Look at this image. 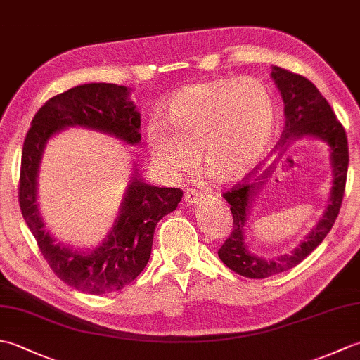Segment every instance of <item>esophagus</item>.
Listing matches in <instances>:
<instances>
[{"label": "esophagus", "instance_id": "1", "mask_svg": "<svg viewBox=\"0 0 360 360\" xmlns=\"http://www.w3.org/2000/svg\"><path fill=\"white\" fill-rule=\"evenodd\" d=\"M202 200H204L202 193L196 192V190H193V188H187V190H186V193H184V201H186L187 204L196 205V204H201V202H202Z\"/></svg>", "mask_w": 360, "mask_h": 360}]
</instances>
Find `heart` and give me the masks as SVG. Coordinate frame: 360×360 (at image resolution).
<instances>
[{
	"label": "heart",
	"instance_id": "b5f03b06",
	"mask_svg": "<svg viewBox=\"0 0 360 360\" xmlns=\"http://www.w3.org/2000/svg\"><path fill=\"white\" fill-rule=\"evenodd\" d=\"M162 124L147 127L155 162L170 178L190 173L200 158L202 172L218 184L243 179L269 148L277 106L263 83L218 79L174 93Z\"/></svg>",
	"mask_w": 360,
	"mask_h": 360
}]
</instances>
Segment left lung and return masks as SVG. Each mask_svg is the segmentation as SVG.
Listing matches in <instances>:
<instances>
[{
  "label": "left lung",
  "mask_w": 360,
  "mask_h": 360,
  "mask_svg": "<svg viewBox=\"0 0 360 360\" xmlns=\"http://www.w3.org/2000/svg\"><path fill=\"white\" fill-rule=\"evenodd\" d=\"M272 79L277 83L283 102H285L286 116L285 129H283L278 145H281L283 150H285L290 141L298 139L302 136H316L323 139L331 148L334 181L330 205H328L325 215L319 221V224L307 236V240L290 254L269 259L250 254L246 243H244V231H246L244 227H246L250 198L257 193L262 182L259 184H257V182L250 184L249 173L246 178L241 179V182L223 193V198H226V201L231 204L233 226L231 235L227 236L223 246L219 248L218 257L229 269L243 275V277L257 280L267 278L271 275L295 267L323 241L328 232L331 231L342 207L349 160L345 128L335 117L330 103L320 94L314 83L300 74H294L278 66L272 68ZM266 174H271V172H266L262 176V179L266 178Z\"/></svg>",
  "instance_id": "1"
}]
</instances>
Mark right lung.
I'll list each match as a JSON object with an SVG mask.
<instances>
[{"label": "right lung", "instance_id": "obj_1", "mask_svg": "<svg viewBox=\"0 0 360 360\" xmlns=\"http://www.w3.org/2000/svg\"><path fill=\"white\" fill-rule=\"evenodd\" d=\"M75 125L114 134L128 143L141 141V114L128 101L127 86L86 83L53 96L34 116L22 145L20 209L43 258L60 280L82 292L110 294L129 285L147 266L156 224L178 207L182 190L150 186L136 173L116 226L102 246L86 254L53 243L35 202L38 167L49 137Z\"/></svg>", "mask_w": 360, "mask_h": 360}]
</instances>
